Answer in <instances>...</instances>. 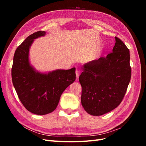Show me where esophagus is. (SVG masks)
I'll list each match as a JSON object with an SVG mask.
<instances>
[{"label": "esophagus", "instance_id": "obj_1", "mask_svg": "<svg viewBox=\"0 0 146 146\" xmlns=\"http://www.w3.org/2000/svg\"><path fill=\"white\" fill-rule=\"evenodd\" d=\"M76 74L77 78H78L79 76H80V70L79 69H76Z\"/></svg>", "mask_w": 146, "mask_h": 146}]
</instances>
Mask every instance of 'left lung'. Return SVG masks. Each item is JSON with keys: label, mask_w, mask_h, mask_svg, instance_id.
I'll use <instances>...</instances> for the list:
<instances>
[{"label": "left lung", "mask_w": 146, "mask_h": 146, "mask_svg": "<svg viewBox=\"0 0 146 146\" xmlns=\"http://www.w3.org/2000/svg\"><path fill=\"white\" fill-rule=\"evenodd\" d=\"M115 39L112 52L84 64L78 78L82 105L92 116L102 115L118 107L130 81V51L120 39Z\"/></svg>", "instance_id": "obj_1"}]
</instances>
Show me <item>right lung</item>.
<instances>
[{"mask_svg": "<svg viewBox=\"0 0 146 146\" xmlns=\"http://www.w3.org/2000/svg\"><path fill=\"white\" fill-rule=\"evenodd\" d=\"M45 35L44 31H38L25 39L16 48L11 69L13 84L21 103L28 111L38 115L54 111L63 91L76 78L75 68L41 73L30 65V46L35 39Z\"/></svg>", "mask_w": 146, "mask_h": 146, "instance_id": "right-lung-1", "label": "right lung"}]
</instances>
